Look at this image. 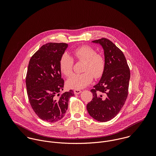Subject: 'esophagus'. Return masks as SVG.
<instances>
[{"label": "esophagus", "mask_w": 156, "mask_h": 156, "mask_svg": "<svg viewBox=\"0 0 156 156\" xmlns=\"http://www.w3.org/2000/svg\"><path fill=\"white\" fill-rule=\"evenodd\" d=\"M81 92H82V90H80V89H75V90H74V92L75 94H79Z\"/></svg>", "instance_id": "1"}]
</instances>
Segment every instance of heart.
<instances>
[{"instance_id":"heart-1","label":"heart","mask_w":156,"mask_h":156,"mask_svg":"<svg viewBox=\"0 0 156 156\" xmlns=\"http://www.w3.org/2000/svg\"><path fill=\"white\" fill-rule=\"evenodd\" d=\"M74 58L80 62H84L83 73L75 74L67 81V87L72 89L83 88L92 82L94 77H101L105 70L106 59L105 56L97 53L95 48L90 45H84L78 47L72 51ZM74 60L68 53H64L59 61L61 71L67 77L71 76L73 71Z\"/></svg>"}]
</instances>
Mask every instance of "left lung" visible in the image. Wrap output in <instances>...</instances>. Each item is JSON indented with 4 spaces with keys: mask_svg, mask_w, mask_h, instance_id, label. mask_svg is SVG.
Here are the masks:
<instances>
[{
    "mask_svg": "<svg viewBox=\"0 0 156 156\" xmlns=\"http://www.w3.org/2000/svg\"><path fill=\"white\" fill-rule=\"evenodd\" d=\"M92 42L102 45L106 68L98 83L90 90L93 98L87 108L94 119L106 122L117 115L127 100L130 71L124 53L111 41L102 38Z\"/></svg>",
    "mask_w": 156,
    "mask_h": 156,
    "instance_id": "obj_1",
    "label": "left lung"
}]
</instances>
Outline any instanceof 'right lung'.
Returning <instances> with one entry per match:
<instances>
[{"mask_svg": "<svg viewBox=\"0 0 156 156\" xmlns=\"http://www.w3.org/2000/svg\"><path fill=\"white\" fill-rule=\"evenodd\" d=\"M67 43H49L43 45L31 57L27 68L26 85L29 101L42 120L55 122L61 119L68 109L69 98L74 95L63 90L59 61Z\"/></svg>", "mask_w": 156, "mask_h": 156, "instance_id": "1", "label": "right lung"}]
</instances>
